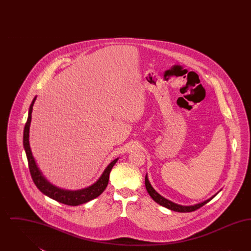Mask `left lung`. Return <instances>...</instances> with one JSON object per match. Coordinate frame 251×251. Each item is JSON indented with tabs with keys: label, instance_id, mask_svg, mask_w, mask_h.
<instances>
[{
	"label": "left lung",
	"instance_id": "8db88e82",
	"mask_svg": "<svg viewBox=\"0 0 251 251\" xmlns=\"http://www.w3.org/2000/svg\"><path fill=\"white\" fill-rule=\"evenodd\" d=\"M145 185H146V188H147V191L150 194V196L152 198V200L155 201V202L160 204L161 206H164L167 209L171 210V211H175V212H179V213H189V212H193V211H196L198 209H200L201 207H202L203 205H205L206 203L209 202L212 199H214L215 196L217 195V193L215 194V196H213L211 199L205 201L201 203H198V204H195V205H191V206H182V205H179L177 203L172 202L170 201H168L167 199H165L164 197H162L160 194H158L157 192L153 189V187L151 186V184L150 183V180L148 179V176L146 175L145 177Z\"/></svg>",
	"mask_w": 251,
	"mask_h": 251
}]
</instances>
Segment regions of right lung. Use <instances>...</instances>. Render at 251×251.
<instances>
[{"label":"right lung","mask_w":251,"mask_h":251,"mask_svg":"<svg viewBox=\"0 0 251 251\" xmlns=\"http://www.w3.org/2000/svg\"><path fill=\"white\" fill-rule=\"evenodd\" d=\"M36 97L33 100L30 108H29V113H28V119L26 121L25 127H24V147L27 156L28 160V166L30 169L31 177L34 180L36 187L42 192L44 195L48 196L49 198L56 201L60 203L66 204V205H71V206H77L83 203L88 202L92 200L99 197L102 192L105 190L109 180V175L117 161L119 158L115 159L112 161L108 167L105 168L100 179L96 181L94 184L81 189V190H76V191H71V190H65L61 189L51 183H50L47 179L44 178L42 173L40 172L39 168L37 167L36 164V161L33 157L30 144H29V130H30V124H31V120H32V112H33V106L35 103Z\"/></svg>","instance_id":"right-lung-1"}]
</instances>
